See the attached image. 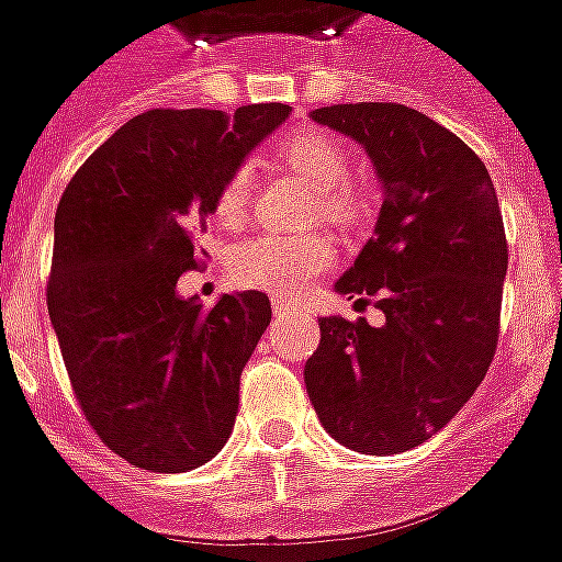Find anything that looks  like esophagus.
<instances>
[{
	"mask_svg": "<svg viewBox=\"0 0 562 562\" xmlns=\"http://www.w3.org/2000/svg\"><path fill=\"white\" fill-rule=\"evenodd\" d=\"M270 306H273V316H289V313H292V304H289V301H282V297H273Z\"/></svg>",
	"mask_w": 562,
	"mask_h": 562,
	"instance_id": "1",
	"label": "esophagus"
}]
</instances>
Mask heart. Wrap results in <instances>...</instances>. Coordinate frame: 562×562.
<instances>
[{"label": "heart", "mask_w": 562, "mask_h": 562, "mask_svg": "<svg viewBox=\"0 0 562 562\" xmlns=\"http://www.w3.org/2000/svg\"><path fill=\"white\" fill-rule=\"evenodd\" d=\"M280 156L294 171L306 173L322 186V210L334 222H352L361 213L358 198L349 192L352 156L340 140L325 132H297L280 144ZM252 195V177L246 168H234L222 180L213 213L220 222L244 220ZM334 246L325 234H285L277 228H258L228 249V273L246 289L270 294H297L328 268Z\"/></svg>", "instance_id": "b5f03b06"}]
</instances>
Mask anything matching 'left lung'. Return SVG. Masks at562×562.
Listing matches in <instances>:
<instances>
[{
  "label": "left lung",
  "instance_id": "obj_1",
  "mask_svg": "<svg viewBox=\"0 0 562 562\" xmlns=\"http://www.w3.org/2000/svg\"><path fill=\"white\" fill-rule=\"evenodd\" d=\"M313 120L364 144L385 183L376 234L337 282L358 304L373 301L385 325L318 318L306 394L342 446L401 454L446 427L494 361L503 213L484 161L406 104H330Z\"/></svg>",
  "mask_w": 562,
  "mask_h": 562
}]
</instances>
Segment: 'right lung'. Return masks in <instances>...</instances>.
<instances>
[{
    "label": "right lung",
    "instance_id": "1",
    "mask_svg": "<svg viewBox=\"0 0 562 562\" xmlns=\"http://www.w3.org/2000/svg\"><path fill=\"white\" fill-rule=\"evenodd\" d=\"M289 116V104L156 108L83 161L56 207L47 313L87 424L149 472L195 470L232 436L240 373L270 325L265 292L183 301L201 268L189 216Z\"/></svg>",
    "mask_w": 562,
    "mask_h": 562
}]
</instances>
